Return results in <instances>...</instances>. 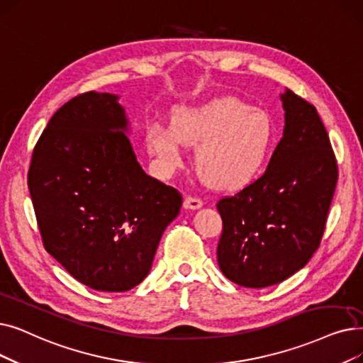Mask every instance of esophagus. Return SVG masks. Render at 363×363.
Returning <instances> with one entry per match:
<instances>
[{
  "instance_id": "obj_1",
  "label": "esophagus",
  "mask_w": 363,
  "mask_h": 363,
  "mask_svg": "<svg viewBox=\"0 0 363 363\" xmlns=\"http://www.w3.org/2000/svg\"><path fill=\"white\" fill-rule=\"evenodd\" d=\"M203 206V201L197 197H190L186 196L184 199V208L185 209H190V211H196V209H200Z\"/></svg>"
}]
</instances>
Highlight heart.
<instances>
[{"label":"heart","instance_id":"obj_1","mask_svg":"<svg viewBox=\"0 0 363 363\" xmlns=\"http://www.w3.org/2000/svg\"><path fill=\"white\" fill-rule=\"evenodd\" d=\"M273 138L272 120L264 111L224 98L178 108L172 125H151L147 143L167 167L179 164L184 147H197L196 167L200 175L219 190H239L264 169Z\"/></svg>","mask_w":363,"mask_h":363}]
</instances>
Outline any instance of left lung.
I'll list each match as a JSON object with an SVG mask.
<instances>
[{
    "label": "left lung",
    "instance_id": "1",
    "mask_svg": "<svg viewBox=\"0 0 363 363\" xmlns=\"http://www.w3.org/2000/svg\"><path fill=\"white\" fill-rule=\"evenodd\" d=\"M285 129L264 175L219 200L223 234L216 249L223 274L245 288L291 277L318 250L338 179L335 155L311 104L280 94Z\"/></svg>",
    "mask_w": 363,
    "mask_h": 363
}]
</instances>
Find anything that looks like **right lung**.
<instances>
[{
	"instance_id": "right-lung-1",
	"label": "right lung",
	"mask_w": 363,
	"mask_h": 363,
	"mask_svg": "<svg viewBox=\"0 0 363 363\" xmlns=\"http://www.w3.org/2000/svg\"><path fill=\"white\" fill-rule=\"evenodd\" d=\"M118 96L87 91L59 108L33 152L28 186L47 252L83 285L135 288L179 213L175 188L148 177Z\"/></svg>"
}]
</instances>
